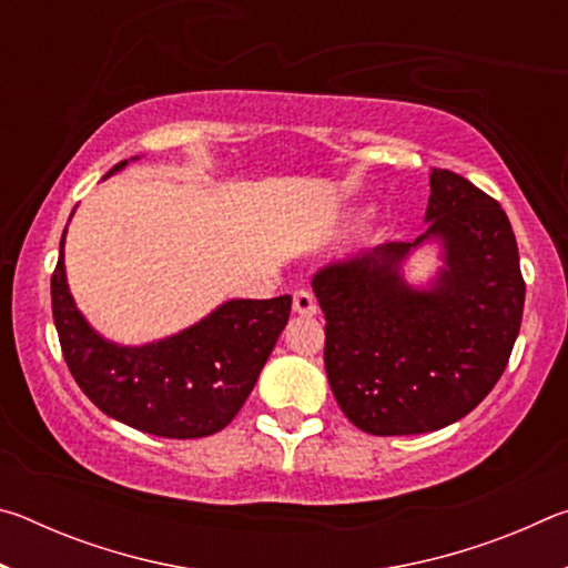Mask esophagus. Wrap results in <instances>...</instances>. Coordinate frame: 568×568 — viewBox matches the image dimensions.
<instances>
[{
    "instance_id": "34e87169",
    "label": "esophagus",
    "mask_w": 568,
    "mask_h": 568,
    "mask_svg": "<svg viewBox=\"0 0 568 568\" xmlns=\"http://www.w3.org/2000/svg\"><path fill=\"white\" fill-rule=\"evenodd\" d=\"M293 311L297 315H315V313H318V301H315L313 293L295 291L293 293Z\"/></svg>"
}]
</instances>
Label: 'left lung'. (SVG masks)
<instances>
[{
	"instance_id": "left-lung-1",
	"label": "left lung",
	"mask_w": 568,
	"mask_h": 568,
	"mask_svg": "<svg viewBox=\"0 0 568 568\" xmlns=\"http://www.w3.org/2000/svg\"><path fill=\"white\" fill-rule=\"evenodd\" d=\"M426 223L413 243L361 250L313 275L331 390L373 436L428 434L464 418L501 378L521 328L526 285L501 205L434 168ZM426 239L439 240L445 265L413 288L402 263Z\"/></svg>"
}]
</instances>
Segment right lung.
Segmentation results:
<instances>
[{"instance_id":"obj_1","label":"right lung","mask_w":568,"mask_h":568,"mask_svg":"<svg viewBox=\"0 0 568 568\" xmlns=\"http://www.w3.org/2000/svg\"><path fill=\"white\" fill-rule=\"evenodd\" d=\"M124 165L128 160L118 162L108 178ZM62 247L64 235L52 275V315L67 368L84 396L110 418L152 436L203 438L223 430L243 408L291 318V295L227 301L170 338L118 345L77 311Z\"/></svg>"}]
</instances>
